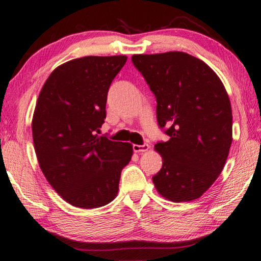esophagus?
Wrapping results in <instances>:
<instances>
[{
	"instance_id": "34e87169",
	"label": "esophagus",
	"mask_w": 261,
	"mask_h": 261,
	"mask_svg": "<svg viewBox=\"0 0 261 261\" xmlns=\"http://www.w3.org/2000/svg\"><path fill=\"white\" fill-rule=\"evenodd\" d=\"M133 149L135 153H142V152H147L149 149V145L148 143H145V145H134Z\"/></svg>"
}]
</instances>
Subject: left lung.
Returning a JSON list of instances; mask_svg holds the SVG:
<instances>
[{
  "mask_svg": "<svg viewBox=\"0 0 261 261\" xmlns=\"http://www.w3.org/2000/svg\"><path fill=\"white\" fill-rule=\"evenodd\" d=\"M132 61L156 97V118L169 140L154 146L162 167L152 177L158 193L192 201L218 179L232 145V107L220 77L184 51L135 54Z\"/></svg>",
  "mask_w": 261,
  "mask_h": 261,
  "instance_id": "obj_1",
  "label": "left lung"
}]
</instances>
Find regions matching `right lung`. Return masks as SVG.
I'll use <instances>...</instances> for the list:
<instances>
[{"label":"right lung","instance_id":"1","mask_svg":"<svg viewBox=\"0 0 261 261\" xmlns=\"http://www.w3.org/2000/svg\"><path fill=\"white\" fill-rule=\"evenodd\" d=\"M126 55L85 56L55 68L41 89L32 130L40 168L70 205L97 208L118 195L129 142L99 137L107 93Z\"/></svg>","mask_w":261,"mask_h":261}]
</instances>
